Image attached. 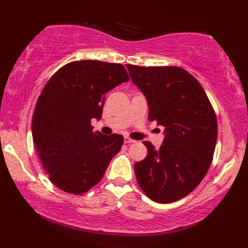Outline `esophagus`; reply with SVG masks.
Here are the masks:
<instances>
[{
  "mask_svg": "<svg viewBox=\"0 0 248 248\" xmlns=\"http://www.w3.org/2000/svg\"><path fill=\"white\" fill-rule=\"evenodd\" d=\"M124 143L125 144H131V143H135V140H132V139H130L129 136H124Z\"/></svg>",
  "mask_w": 248,
  "mask_h": 248,
  "instance_id": "esophagus-1",
  "label": "esophagus"
}]
</instances>
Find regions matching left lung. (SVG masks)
Here are the masks:
<instances>
[{"label": "left lung", "mask_w": 248, "mask_h": 248, "mask_svg": "<svg viewBox=\"0 0 248 248\" xmlns=\"http://www.w3.org/2000/svg\"><path fill=\"white\" fill-rule=\"evenodd\" d=\"M127 68L148 102V119L165 128L160 149L143 141L148 154L134 164L136 180L154 202H177L207 175L217 139V115L200 83L181 67Z\"/></svg>", "instance_id": "obj_1"}]
</instances>
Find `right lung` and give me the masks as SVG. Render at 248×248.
I'll return each instance as SVG.
<instances>
[{
    "mask_svg": "<svg viewBox=\"0 0 248 248\" xmlns=\"http://www.w3.org/2000/svg\"><path fill=\"white\" fill-rule=\"evenodd\" d=\"M128 81L121 64L76 61L46 82L37 100L31 134L50 181L62 191H89L120 150L123 135L94 132L91 123L101 118L104 94Z\"/></svg>",
    "mask_w": 248,
    "mask_h": 248,
    "instance_id": "right-lung-1",
    "label": "right lung"
}]
</instances>
